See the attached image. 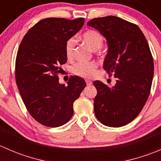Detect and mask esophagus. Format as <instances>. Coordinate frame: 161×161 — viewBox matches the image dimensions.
<instances>
[{
  "label": "esophagus",
  "mask_w": 161,
  "mask_h": 161,
  "mask_svg": "<svg viewBox=\"0 0 161 161\" xmlns=\"http://www.w3.org/2000/svg\"><path fill=\"white\" fill-rule=\"evenodd\" d=\"M86 83L87 86H90V85H92V82H91L90 80H87V79H86Z\"/></svg>",
  "instance_id": "esophagus-1"
}]
</instances>
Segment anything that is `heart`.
I'll return each mask as SVG.
<instances>
[{
  "instance_id": "1",
  "label": "heart",
  "mask_w": 161,
  "mask_h": 161,
  "mask_svg": "<svg viewBox=\"0 0 161 161\" xmlns=\"http://www.w3.org/2000/svg\"><path fill=\"white\" fill-rule=\"evenodd\" d=\"M82 40L93 50H98L103 44V36L99 31L89 30L82 35ZM75 48V40L70 38L66 41L64 50L68 58H71L74 55ZM97 69V64L94 61L90 62H78L72 66L71 72L74 75L84 78H90L94 75Z\"/></svg>"
}]
</instances>
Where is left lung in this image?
<instances>
[{"label":"left lung","mask_w":161,"mask_h":161,"mask_svg":"<svg viewBox=\"0 0 161 161\" xmlns=\"http://www.w3.org/2000/svg\"><path fill=\"white\" fill-rule=\"evenodd\" d=\"M87 25L106 37L103 69L116 78L113 87L94 81V113L104 125L121 127L139 114L150 96L154 70L150 47L139 26L121 18H96Z\"/></svg>","instance_id":"obj_1"}]
</instances>
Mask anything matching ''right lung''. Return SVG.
Listing matches in <instances>:
<instances>
[{
	"label": "right lung",
	"mask_w": 161,
	"mask_h": 161,
	"mask_svg": "<svg viewBox=\"0 0 161 161\" xmlns=\"http://www.w3.org/2000/svg\"><path fill=\"white\" fill-rule=\"evenodd\" d=\"M74 20L47 18L40 20L24 36L15 61V80L22 101L31 116L47 127H59L73 115V103L86 84L71 76L68 86L59 83L61 65L65 64L64 50L69 39L84 24Z\"/></svg>",
	"instance_id": "1"
}]
</instances>
